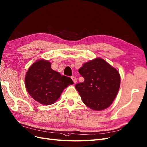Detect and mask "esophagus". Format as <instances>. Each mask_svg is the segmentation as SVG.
Masks as SVG:
<instances>
[{
    "instance_id": "1",
    "label": "esophagus",
    "mask_w": 147,
    "mask_h": 147,
    "mask_svg": "<svg viewBox=\"0 0 147 147\" xmlns=\"http://www.w3.org/2000/svg\"><path fill=\"white\" fill-rule=\"evenodd\" d=\"M71 79L73 80L74 84H76V82H77V79H76V78L74 77V76H72V77H71Z\"/></svg>"
}]
</instances>
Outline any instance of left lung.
<instances>
[{"label": "left lung", "instance_id": "1", "mask_svg": "<svg viewBox=\"0 0 147 147\" xmlns=\"http://www.w3.org/2000/svg\"><path fill=\"white\" fill-rule=\"evenodd\" d=\"M79 73L85 80L75 87L84 104L95 111L109 107L120 88L118 71L105 60L97 57L84 63Z\"/></svg>", "mask_w": 147, "mask_h": 147}]
</instances>
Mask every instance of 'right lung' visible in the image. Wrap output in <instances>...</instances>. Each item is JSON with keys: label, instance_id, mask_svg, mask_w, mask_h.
Returning a JSON list of instances; mask_svg holds the SVG:
<instances>
[{"label": "right lung", "instance_id": "obj_1", "mask_svg": "<svg viewBox=\"0 0 147 147\" xmlns=\"http://www.w3.org/2000/svg\"><path fill=\"white\" fill-rule=\"evenodd\" d=\"M73 82L51 68V63L40 59L31 65L26 73L25 85L29 94L40 104L49 105L56 102L63 90Z\"/></svg>", "mask_w": 147, "mask_h": 147}]
</instances>
